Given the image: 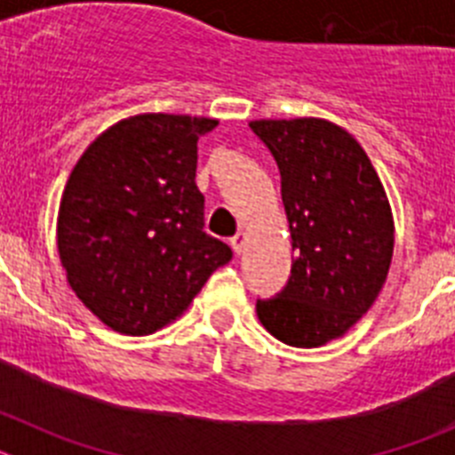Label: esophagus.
<instances>
[{"label": "esophagus", "mask_w": 455, "mask_h": 455, "mask_svg": "<svg viewBox=\"0 0 455 455\" xmlns=\"http://www.w3.org/2000/svg\"><path fill=\"white\" fill-rule=\"evenodd\" d=\"M246 241H248L246 232H239V235L232 236L230 243H232V248H235L236 255H241V252H243V248H246Z\"/></svg>", "instance_id": "1"}]
</instances>
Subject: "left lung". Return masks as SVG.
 Masks as SVG:
<instances>
[{"mask_svg":"<svg viewBox=\"0 0 455 455\" xmlns=\"http://www.w3.org/2000/svg\"><path fill=\"white\" fill-rule=\"evenodd\" d=\"M280 171L291 275L257 316L275 339L315 348L367 315L394 252V220L367 152L321 118L252 120Z\"/></svg>","mask_w":455,"mask_h":455,"instance_id":"8db88e82","label":"left lung"}]
</instances>
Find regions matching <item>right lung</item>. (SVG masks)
I'll list each match as a JSON object with an SVG mask.
<instances>
[{
    "mask_svg": "<svg viewBox=\"0 0 455 455\" xmlns=\"http://www.w3.org/2000/svg\"><path fill=\"white\" fill-rule=\"evenodd\" d=\"M214 118L140 114L92 140L63 191L56 243L77 299L123 335L178 319L232 259L204 228L198 139Z\"/></svg>",
    "mask_w": 455,
    "mask_h": 455,
    "instance_id": "1",
    "label": "right lung"
}]
</instances>
